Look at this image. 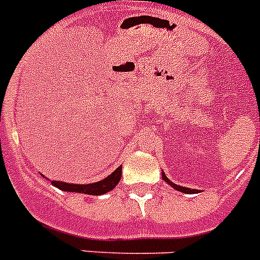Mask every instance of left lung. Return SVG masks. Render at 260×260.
Masks as SVG:
<instances>
[{
    "label": "left lung",
    "mask_w": 260,
    "mask_h": 260,
    "mask_svg": "<svg viewBox=\"0 0 260 260\" xmlns=\"http://www.w3.org/2000/svg\"><path fill=\"white\" fill-rule=\"evenodd\" d=\"M161 177L162 180L165 181V182L168 183V185H171L172 187H173L174 190H177V191H181V192H185V194H195V192H199L201 190H195V189H189V187H183V186H180V185H176V183L172 182L169 178H168L167 176H165L164 172H161Z\"/></svg>",
    "instance_id": "left-lung-1"
}]
</instances>
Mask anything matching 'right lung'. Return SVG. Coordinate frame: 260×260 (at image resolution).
I'll use <instances>...</instances> for the list:
<instances>
[{"label":"right lung","instance_id":"1","mask_svg":"<svg viewBox=\"0 0 260 260\" xmlns=\"http://www.w3.org/2000/svg\"><path fill=\"white\" fill-rule=\"evenodd\" d=\"M43 176V174H41ZM121 176H122V165H119L113 173H110L109 176L105 177L104 180L98 181L93 183H86V185H78V183H68L62 182V181H52V185L58 187L62 191L69 192H80V194L87 195H103L105 192L113 190L118 182L121 181ZM44 177V176H43ZM49 180V178H47Z\"/></svg>","mask_w":260,"mask_h":260}]
</instances>
